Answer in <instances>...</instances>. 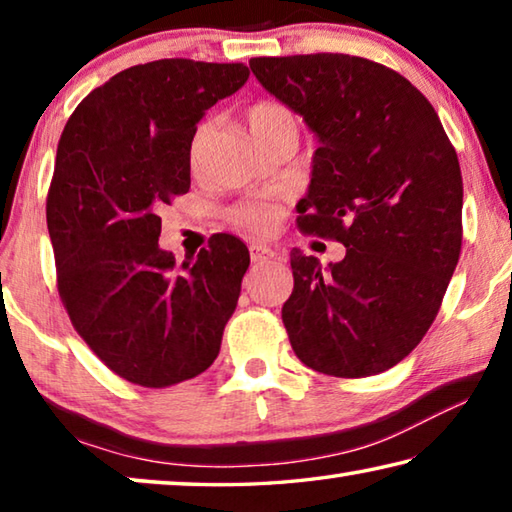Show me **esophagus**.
<instances>
[{
  "mask_svg": "<svg viewBox=\"0 0 512 512\" xmlns=\"http://www.w3.org/2000/svg\"><path fill=\"white\" fill-rule=\"evenodd\" d=\"M275 255H277L275 250L264 246V244H253V246H250V257H253L255 264H264V262H268V259H273Z\"/></svg>",
  "mask_w": 512,
  "mask_h": 512,
  "instance_id": "1",
  "label": "esophagus"
}]
</instances>
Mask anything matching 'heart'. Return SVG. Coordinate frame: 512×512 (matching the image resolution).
I'll return each mask as SVG.
<instances>
[{
  "label": "heart",
  "mask_w": 512,
  "mask_h": 512,
  "mask_svg": "<svg viewBox=\"0 0 512 512\" xmlns=\"http://www.w3.org/2000/svg\"><path fill=\"white\" fill-rule=\"evenodd\" d=\"M250 131L257 137L259 142L266 144L273 135L282 133L284 128H296V119H293V112L284 106L280 101L273 99H259L246 112ZM212 133V121H203L198 124L196 133L192 137V146H189V160H192V167L201 162V155L205 149L207 137ZM228 219L237 225V228H244L253 235H268L273 232L277 225V207L264 201H253L232 207Z\"/></svg>",
  "instance_id": "obj_1"
}]
</instances>
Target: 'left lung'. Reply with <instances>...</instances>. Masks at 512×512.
Segmentation results:
<instances>
[{"instance_id": "obj_1", "label": "left lung", "mask_w": 512, "mask_h": 512, "mask_svg": "<svg viewBox=\"0 0 512 512\" xmlns=\"http://www.w3.org/2000/svg\"><path fill=\"white\" fill-rule=\"evenodd\" d=\"M250 69L318 135L298 228L345 246L329 268L291 250V348L323 375H379L427 334L461 257L454 146L427 97L375 60L264 56Z\"/></svg>"}]
</instances>
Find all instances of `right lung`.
Listing matches in <instances>:
<instances>
[{
  "label": "right lung",
  "mask_w": 512,
  "mask_h": 512,
  "mask_svg": "<svg viewBox=\"0 0 512 512\" xmlns=\"http://www.w3.org/2000/svg\"><path fill=\"white\" fill-rule=\"evenodd\" d=\"M244 63L162 58L85 97L58 142L47 194L60 300L81 339L121 379L167 388L221 348L250 255L212 235L176 266L160 210L189 192V146L207 108L248 81Z\"/></svg>",
  "instance_id": "add662e5"
}]
</instances>
